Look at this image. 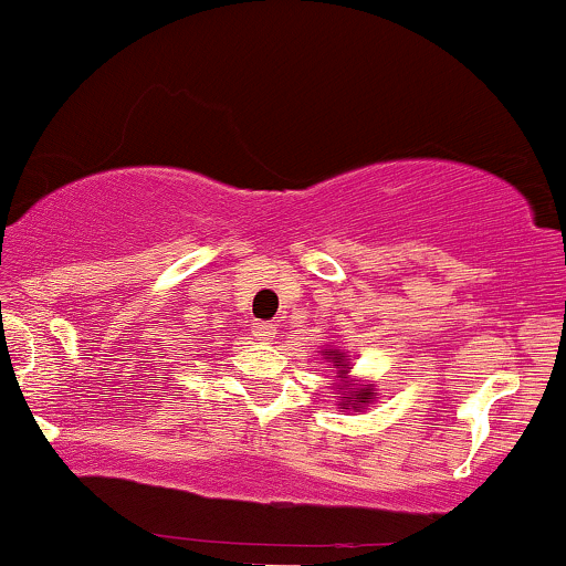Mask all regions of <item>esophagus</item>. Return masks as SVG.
<instances>
[{"label":"esophagus","mask_w":566,"mask_h":566,"mask_svg":"<svg viewBox=\"0 0 566 566\" xmlns=\"http://www.w3.org/2000/svg\"><path fill=\"white\" fill-rule=\"evenodd\" d=\"M251 334L256 336L259 342H266V339H270L272 334H275V328H272V323H264V321H262V323H253Z\"/></svg>","instance_id":"obj_1"}]
</instances>
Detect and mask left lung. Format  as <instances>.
Masks as SVG:
<instances>
[{
	"label": "left lung",
	"mask_w": 566,
	"mask_h": 566,
	"mask_svg": "<svg viewBox=\"0 0 566 566\" xmlns=\"http://www.w3.org/2000/svg\"><path fill=\"white\" fill-rule=\"evenodd\" d=\"M323 358H326L328 368H334L336 379H334V390H336V409L342 411H364L368 403H374L377 398V387L371 382H364V379H353L350 368H353V358L339 347L328 345L321 350Z\"/></svg>",
	"instance_id": "8db88e82"
}]
</instances>
